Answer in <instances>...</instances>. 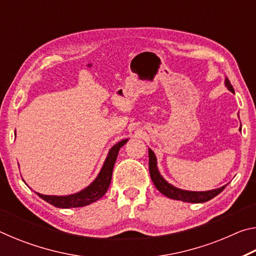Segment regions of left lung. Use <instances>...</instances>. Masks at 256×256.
Wrapping results in <instances>:
<instances>
[{
    "instance_id": "left-lung-1",
    "label": "left lung",
    "mask_w": 256,
    "mask_h": 256,
    "mask_svg": "<svg viewBox=\"0 0 256 256\" xmlns=\"http://www.w3.org/2000/svg\"><path fill=\"white\" fill-rule=\"evenodd\" d=\"M224 84H226L227 88L234 92V88L230 84V81H229L226 78V81H224ZM149 170H150V176L151 180H152L154 184L160 193H162L164 196H166L170 198H174V200H180L184 202H190V203H202L206 202L214 198V196H218L219 193H222L224 188H226V185L222 186V188L211 190H204V192H193V190H180L178 188H175L172 184L168 183V182L164 178V177L160 175V172L157 168V158L154 154V151L149 149Z\"/></svg>"
}]
</instances>
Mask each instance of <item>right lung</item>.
Returning a JSON list of instances; mask_svg holds the SVG:
<instances>
[{
    "instance_id": "obj_1",
    "label": "right lung",
    "mask_w": 256,
    "mask_h": 256,
    "mask_svg": "<svg viewBox=\"0 0 256 256\" xmlns=\"http://www.w3.org/2000/svg\"><path fill=\"white\" fill-rule=\"evenodd\" d=\"M128 138L120 141L114 146H112L110 152L107 154V158L105 162L102 164V168L98 176L96 177L92 184L86 186L84 190H80V192L71 194V196H44V194L37 193L38 196L42 198V200L48 202L50 204L54 206L56 208H63V209H68V208H79V206H86L90 204V203L96 202L102 196H105L108 188L110 185L112 175V168L118 158V151L122 146L126 144Z\"/></svg>"
}]
</instances>
